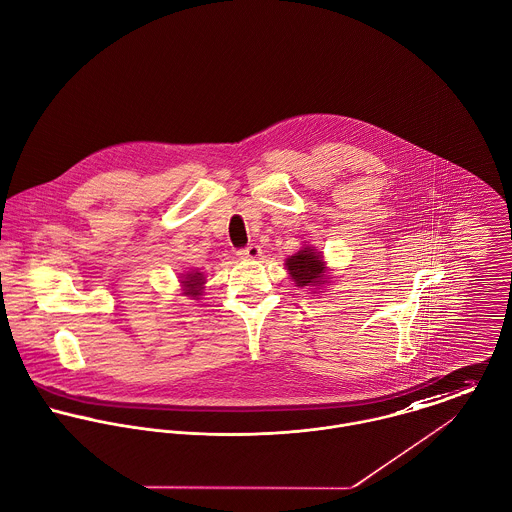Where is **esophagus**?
I'll return each instance as SVG.
<instances>
[{"instance_id":"esophagus-1","label":"esophagus","mask_w":512,"mask_h":512,"mask_svg":"<svg viewBox=\"0 0 512 512\" xmlns=\"http://www.w3.org/2000/svg\"><path fill=\"white\" fill-rule=\"evenodd\" d=\"M260 254H262V250L256 244H250V246L238 250V258H242V260H256Z\"/></svg>"}]
</instances>
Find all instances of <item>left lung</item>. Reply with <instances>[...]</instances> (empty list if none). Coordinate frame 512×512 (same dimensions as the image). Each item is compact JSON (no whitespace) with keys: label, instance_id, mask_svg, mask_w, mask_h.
Returning a JSON list of instances; mask_svg holds the SVG:
<instances>
[{"label":"left lung","instance_id":"obj_1","mask_svg":"<svg viewBox=\"0 0 512 512\" xmlns=\"http://www.w3.org/2000/svg\"><path fill=\"white\" fill-rule=\"evenodd\" d=\"M286 268L297 288H321L327 282L323 254L315 246H303L286 260Z\"/></svg>","mask_w":512,"mask_h":512}]
</instances>
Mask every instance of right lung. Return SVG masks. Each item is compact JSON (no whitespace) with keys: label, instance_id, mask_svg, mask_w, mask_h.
Wrapping results in <instances>:
<instances>
[{"label":"right lung","instance_id":"right-lung-1","mask_svg":"<svg viewBox=\"0 0 512 512\" xmlns=\"http://www.w3.org/2000/svg\"><path fill=\"white\" fill-rule=\"evenodd\" d=\"M203 284H205V278L201 272H189L183 276L181 280V286H183V293L193 297V299H199V295L203 293Z\"/></svg>","mask_w":512,"mask_h":512}]
</instances>
